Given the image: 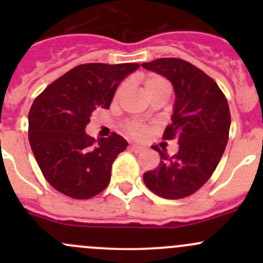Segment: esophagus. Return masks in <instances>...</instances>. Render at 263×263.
<instances>
[{
  "mask_svg": "<svg viewBox=\"0 0 263 263\" xmlns=\"http://www.w3.org/2000/svg\"><path fill=\"white\" fill-rule=\"evenodd\" d=\"M129 150L131 151H134V153H141L142 150H144V147L142 146H140V145H131V146H129Z\"/></svg>",
  "mask_w": 263,
  "mask_h": 263,
  "instance_id": "esophagus-1",
  "label": "esophagus"
}]
</instances>
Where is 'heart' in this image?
I'll return each instance as SVG.
<instances>
[{"label": "heart", "instance_id": "heart-1", "mask_svg": "<svg viewBox=\"0 0 263 263\" xmlns=\"http://www.w3.org/2000/svg\"><path fill=\"white\" fill-rule=\"evenodd\" d=\"M144 86L147 94L151 97V95L155 94L156 91H159V90L163 89V87H169V84L163 76L155 75V73H150V75L145 76L144 78ZM124 87H126V82H123V84L118 87V90H117V95L121 94V92L124 90ZM126 131L128 132V135H131L132 137L141 139V137H144L145 135H146L147 126L145 123H142V122L136 121V119H132V121H128L126 123Z\"/></svg>", "mask_w": 263, "mask_h": 263}]
</instances>
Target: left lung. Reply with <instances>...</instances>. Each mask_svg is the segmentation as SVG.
<instances>
[{"instance_id": "8db88e82", "label": "left lung", "mask_w": 263, "mask_h": 263, "mask_svg": "<svg viewBox=\"0 0 263 263\" xmlns=\"http://www.w3.org/2000/svg\"><path fill=\"white\" fill-rule=\"evenodd\" d=\"M141 66L165 76L173 85L176 103L163 139L177 140L179 145L173 156L165 148L153 146L160 154V163L144 174V182L163 198L188 197L210 179L227 147L228 100L210 76L181 58H158Z\"/></svg>"}]
</instances>
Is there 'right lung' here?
Wrapping results in <instances>:
<instances>
[{
  "instance_id": "obj_1",
  "label": "right lung",
  "mask_w": 263,
  "mask_h": 263,
  "mask_svg": "<svg viewBox=\"0 0 263 263\" xmlns=\"http://www.w3.org/2000/svg\"><path fill=\"white\" fill-rule=\"evenodd\" d=\"M137 63H84L49 84L29 110V142L44 178L76 200L102 192L127 141L113 132L95 140L85 132L97 108L108 109L119 82Z\"/></svg>"
}]
</instances>
